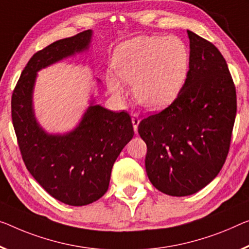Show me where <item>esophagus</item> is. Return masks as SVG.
I'll use <instances>...</instances> for the list:
<instances>
[{
    "instance_id": "obj_1",
    "label": "esophagus",
    "mask_w": 249,
    "mask_h": 249,
    "mask_svg": "<svg viewBox=\"0 0 249 249\" xmlns=\"http://www.w3.org/2000/svg\"><path fill=\"white\" fill-rule=\"evenodd\" d=\"M131 121H132V124H133V129H135V131L137 132L138 125H139V122H140L139 116H138L137 113H132L131 114Z\"/></svg>"
}]
</instances>
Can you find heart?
<instances>
[{
  "label": "heart",
  "mask_w": 249,
  "mask_h": 249,
  "mask_svg": "<svg viewBox=\"0 0 249 249\" xmlns=\"http://www.w3.org/2000/svg\"><path fill=\"white\" fill-rule=\"evenodd\" d=\"M188 64L186 45L175 36L133 37L121 43L112 58L114 74L131 85L133 98L150 110L163 109L175 100L186 80ZM117 79L108 74L107 85L120 97L124 87Z\"/></svg>",
  "instance_id": "b5f03b06"
}]
</instances>
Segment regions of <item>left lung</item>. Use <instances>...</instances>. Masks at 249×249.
<instances>
[{"label":"left lung","mask_w":249,"mask_h":249,"mask_svg":"<svg viewBox=\"0 0 249 249\" xmlns=\"http://www.w3.org/2000/svg\"><path fill=\"white\" fill-rule=\"evenodd\" d=\"M187 33L190 55L185 83L171 105L138 125L147 144L149 180L176 197L197 193L219 174L237 111L236 88L226 60L212 42Z\"/></svg>","instance_id":"1"}]
</instances>
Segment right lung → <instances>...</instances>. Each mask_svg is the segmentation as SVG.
<instances>
[{
    "label": "right lung",
    "mask_w": 249,
    "mask_h": 249,
    "mask_svg": "<svg viewBox=\"0 0 249 249\" xmlns=\"http://www.w3.org/2000/svg\"><path fill=\"white\" fill-rule=\"evenodd\" d=\"M91 30L55 41L34 53L15 86L11 111L26 169L48 194L63 204L85 206L109 188L112 166L133 137L127 111L113 112L91 105L73 131L48 135L36 122L32 93L36 72L88 49Z\"/></svg>",
    "instance_id": "1"
}]
</instances>
